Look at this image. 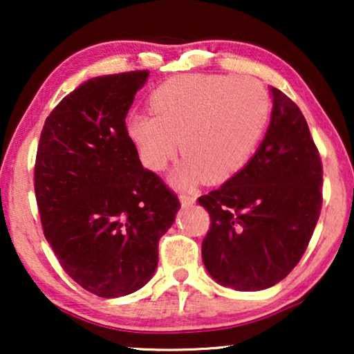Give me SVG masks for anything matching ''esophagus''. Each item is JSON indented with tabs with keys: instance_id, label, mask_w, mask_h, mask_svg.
Here are the masks:
<instances>
[{
	"instance_id": "obj_1",
	"label": "esophagus",
	"mask_w": 354,
	"mask_h": 354,
	"mask_svg": "<svg viewBox=\"0 0 354 354\" xmlns=\"http://www.w3.org/2000/svg\"><path fill=\"white\" fill-rule=\"evenodd\" d=\"M195 201H196V196L190 195V193H182V195H180V203H182L183 207L195 205Z\"/></svg>"
}]
</instances>
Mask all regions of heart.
Here are the masks:
<instances>
[{
  "mask_svg": "<svg viewBox=\"0 0 354 354\" xmlns=\"http://www.w3.org/2000/svg\"><path fill=\"white\" fill-rule=\"evenodd\" d=\"M149 106L154 116L125 120L129 138L153 171H162L180 147L185 159L174 180L190 185L225 182L245 169L268 125L270 98L251 77L187 74L159 85Z\"/></svg>",
  "mask_w": 354,
  "mask_h": 354,
  "instance_id": "obj_1",
  "label": "heart"
}]
</instances>
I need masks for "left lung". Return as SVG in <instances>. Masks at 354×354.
Wrapping results in <instances>:
<instances>
[{"label":"left lung","mask_w":354,"mask_h":354,"mask_svg":"<svg viewBox=\"0 0 354 354\" xmlns=\"http://www.w3.org/2000/svg\"><path fill=\"white\" fill-rule=\"evenodd\" d=\"M268 133L245 169L198 198L211 225L201 245L211 277L239 292L279 283L299 263L322 207V162L306 119L270 86Z\"/></svg>","instance_id":"1"}]
</instances>
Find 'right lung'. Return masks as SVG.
<instances>
[{"label":"right lung","instance_id":"obj_1","mask_svg":"<svg viewBox=\"0 0 354 354\" xmlns=\"http://www.w3.org/2000/svg\"><path fill=\"white\" fill-rule=\"evenodd\" d=\"M149 71L95 77L62 98L43 125L35 196L43 234L62 269L86 292L125 297L158 266V243L180 207L142 166L125 130Z\"/></svg>","mask_w":354,"mask_h":354}]
</instances>
